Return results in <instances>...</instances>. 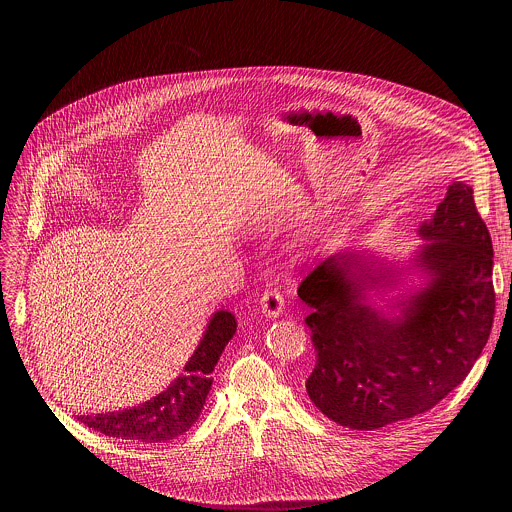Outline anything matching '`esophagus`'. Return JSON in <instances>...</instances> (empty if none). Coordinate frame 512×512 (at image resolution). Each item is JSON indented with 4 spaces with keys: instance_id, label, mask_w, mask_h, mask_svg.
Instances as JSON below:
<instances>
[{
    "instance_id": "obj_1",
    "label": "esophagus",
    "mask_w": 512,
    "mask_h": 512,
    "mask_svg": "<svg viewBox=\"0 0 512 512\" xmlns=\"http://www.w3.org/2000/svg\"><path fill=\"white\" fill-rule=\"evenodd\" d=\"M261 310L267 318H279L283 312V296L277 287L265 289V294L261 298Z\"/></svg>"
}]
</instances>
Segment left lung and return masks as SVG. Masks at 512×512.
<instances>
[{
	"label": "left lung",
	"mask_w": 512,
	"mask_h": 512,
	"mask_svg": "<svg viewBox=\"0 0 512 512\" xmlns=\"http://www.w3.org/2000/svg\"><path fill=\"white\" fill-rule=\"evenodd\" d=\"M417 233L425 243L407 267L340 251L298 287L316 348L306 391L338 425L373 431L425 413L468 377L488 342L494 253L472 186L452 182ZM407 268L424 283L385 306L397 315L387 313L374 298Z\"/></svg>",
	"instance_id": "1"
}]
</instances>
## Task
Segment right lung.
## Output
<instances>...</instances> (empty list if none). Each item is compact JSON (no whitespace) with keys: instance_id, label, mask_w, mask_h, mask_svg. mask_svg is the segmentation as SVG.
Instances as JSON below:
<instances>
[{"instance_id":"add662e5","label":"right lung","mask_w":512,"mask_h":512,"mask_svg":"<svg viewBox=\"0 0 512 512\" xmlns=\"http://www.w3.org/2000/svg\"><path fill=\"white\" fill-rule=\"evenodd\" d=\"M235 332L237 320L231 312H214L182 375L176 377L170 387L137 407L115 413L81 415L79 421L109 437H119L133 444L156 446L176 440L200 417L212 387L210 373Z\"/></svg>"}]
</instances>
